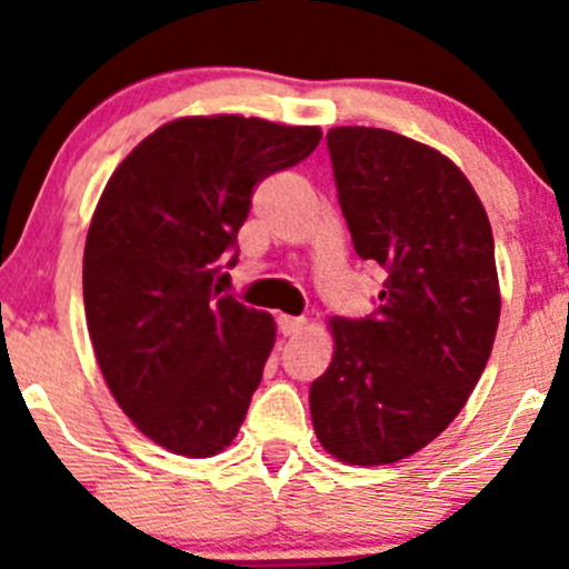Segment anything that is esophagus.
Instances as JSON below:
<instances>
[{
    "mask_svg": "<svg viewBox=\"0 0 569 569\" xmlns=\"http://www.w3.org/2000/svg\"><path fill=\"white\" fill-rule=\"evenodd\" d=\"M306 325H308V321L300 319V317H280L278 319V327H280V332H283V336H300V332L306 330Z\"/></svg>",
    "mask_w": 569,
    "mask_h": 569,
    "instance_id": "obj_1",
    "label": "esophagus"
}]
</instances>
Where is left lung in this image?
<instances>
[{
	"instance_id": "left-lung-1",
	"label": "left lung",
	"mask_w": 569,
	"mask_h": 569,
	"mask_svg": "<svg viewBox=\"0 0 569 569\" xmlns=\"http://www.w3.org/2000/svg\"><path fill=\"white\" fill-rule=\"evenodd\" d=\"M355 252L388 272L369 319H330L332 360L311 386L321 449L391 465L432 443L479 382L501 317L496 244L479 194L435 148L369 126L327 131Z\"/></svg>"
}]
</instances>
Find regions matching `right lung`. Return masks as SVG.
I'll list each match as a JSON object with an SVG mask.
<instances>
[{
	"label": "right lung",
	"mask_w": 569,
	"mask_h": 569,
	"mask_svg": "<svg viewBox=\"0 0 569 569\" xmlns=\"http://www.w3.org/2000/svg\"><path fill=\"white\" fill-rule=\"evenodd\" d=\"M319 140V126L189 114L148 134L101 192L82 267L90 341L120 410L173 455H220L248 416L274 319L214 278L252 189Z\"/></svg>",
	"instance_id": "1"
}]
</instances>
